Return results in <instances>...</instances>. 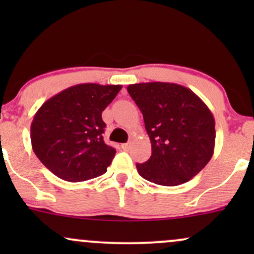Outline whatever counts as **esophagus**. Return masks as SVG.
I'll use <instances>...</instances> for the list:
<instances>
[{
  "instance_id": "1",
  "label": "esophagus",
  "mask_w": 254,
  "mask_h": 254,
  "mask_svg": "<svg viewBox=\"0 0 254 254\" xmlns=\"http://www.w3.org/2000/svg\"><path fill=\"white\" fill-rule=\"evenodd\" d=\"M122 147H123L124 150H129L130 149V143H124L123 145H122Z\"/></svg>"
}]
</instances>
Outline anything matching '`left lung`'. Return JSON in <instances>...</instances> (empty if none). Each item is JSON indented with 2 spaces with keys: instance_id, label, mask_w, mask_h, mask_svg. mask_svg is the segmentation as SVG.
I'll return each instance as SVG.
<instances>
[{
  "instance_id": "obj_1",
  "label": "left lung",
  "mask_w": 254,
  "mask_h": 254,
  "mask_svg": "<svg viewBox=\"0 0 254 254\" xmlns=\"http://www.w3.org/2000/svg\"><path fill=\"white\" fill-rule=\"evenodd\" d=\"M143 115L151 156L137 172L157 185L177 186L193 178L210 161L215 147V119L202 99L177 83L127 86Z\"/></svg>"
}]
</instances>
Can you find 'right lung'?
<instances>
[{
  "label": "right lung",
  "mask_w": 254,
  "mask_h": 254,
  "mask_svg": "<svg viewBox=\"0 0 254 254\" xmlns=\"http://www.w3.org/2000/svg\"><path fill=\"white\" fill-rule=\"evenodd\" d=\"M121 89V84H76L37 111L31 124L32 148L55 176L76 183L107 171L116 149L104 142L101 113Z\"/></svg>",
  "instance_id": "obj_1"
}]
</instances>
